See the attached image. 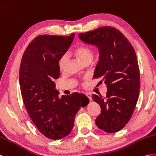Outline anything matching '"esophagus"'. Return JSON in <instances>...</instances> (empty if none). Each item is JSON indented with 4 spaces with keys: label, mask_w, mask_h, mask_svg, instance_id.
I'll return each instance as SVG.
<instances>
[{
    "label": "esophagus",
    "mask_w": 156,
    "mask_h": 156,
    "mask_svg": "<svg viewBox=\"0 0 156 156\" xmlns=\"http://www.w3.org/2000/svg\"><path fill=\"white\" fill-rule=\"evenodd\" d=\"M86 95L89 98V99H90V101L92 100V97H91V93H86Z\"/></svg>",
    "instance_id": "esophagus-1"
}]
</instances>
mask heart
Here are the masks:
<instances>
[{
  "label": "heart",
  "instance_id": "1",
  "mask_svg": "<svg viewBox=\"0 0 156 156\" xmlns=\"http://www.w3.org/2000/svg\"><path fill=\"white\" fill-rule=\"evenodd\" d=\"M74 54L78 58L80 59L83 63L87 64L91 63L93 60L94 53H93V48L91 46L87 45V44H83V45L79 46L78 48L75 49ZM68 61L69 56L66 53H65V54L61 56L58 62L59 68L61 71L65 70L66 64L68 63Z\"/></svg>",
  "mask_w": 156,
  "mask_h": 156
}]
</instances>
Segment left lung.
I'll list each match as a JSON object with an SVG mask.
<instances>
[{
  "mask_svg": "<svg viewBox=\"0 0 156 156\" xmlns=\"http://www.w3.org/2000/svg\"><path fill=\"white\" fill-rule=\"evenodd\" d=\"M78 36L99 49V61L93 78H101L108 89L105 97L92 95L101 109L96 125L106 133L118 132L129 121L139 99L140 71L134 48L112 27H101Z\"/></svg>",
  "mask_w": 156,
  "mask_h": 156,
  "instance_id": "8db88e82",
  "label": "left lung"
}]
</instances>
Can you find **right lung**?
Returning <instances> with one entry per match:
<instances>
[{
    "label": "right lung",
    "instance_id": "obj_1",
    "mask_svg": "<svg viewBox=\"0 0 156 156\" xmlns=\"http://www.w3.org/2000/svg\"><path fill=\"white\" fill-rule=\"evenodd\" d=\"M69 37L43 34L31 41L22 57L20 85L27 111L43 135L56 140L73 129L75 115L89 103L80 93L59 97L54 80L60 76L58 62L72 44Z\"/></svg>",
    "mask_w": 156,
    "mask_h": 156
}]
</instances>
